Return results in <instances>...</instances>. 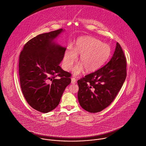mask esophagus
<instances>
[{
    "label": "esophagus",
    "mask_w": 146,
    "mask_h": 146,
    "mask_svg": "<svg viewBox=\"0 0 146 146\" xmlns=\"http://www.w3.org/2000/svg\"><path fill=\"white\" fill-rule=\"evenodd\" d=\"M71 82H72V83L73 84H75L77 82L76 79L75 78H74V77L72 78H71Z\"/></svg>",
    "instance_id": "esophagus-1"
}]
</instances>
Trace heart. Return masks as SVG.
<instances>
[{
	"mask_svg": "<svg viewBox=\"0 0 146 146\" xmlns=\"http://www.w3.org/2000/svg\"><path fill=\"white\" fill-rule=\"evenodd\" d=\"M110 48L101 41L91 37L79 38L73 48L65 53L63 65L66 70H69L76 60V57L80 56L79 65L73 69L74 74H78L85 69L86 72H93L98 70L108 59L110 54Z\"/></svg>",
	"mask_w": 146,
	"mask_h": 146,
	"instance_id": "obj_1",
	"label": "heart"
}]
</instances>
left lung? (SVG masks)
Here are the masks:
<instances>
[{
  "label": "left lung",
  "instance_id": "8db88e82",
  "mask_svg": "<svg viewBox=\"0 0 146 146\" xmlns=\"http://www.w3.org/2000/svg\"><path fill=\"white\" fill-rule=\"evenodd\" d=\"M127 76L126 58L118 42L110 61L97 71L78 80V99L86 111L103 110L114 101Z\"/></svg>",
  "mask_w": 146,
  "mask_h": 146
}]
</instances>
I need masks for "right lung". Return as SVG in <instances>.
Wrapping results in <instances>:
<instances>
[{"label": "right lung", "instance_id": "obj_1", "mask_svg": "<svg viewBox=\"0 0 146 146\" xmlns=\"http://www.w3.org/2000/svg\"><path fill=\"white\" fill-rule=\"evenodd\" d=\"M62 31L59 29L32 38L19 56V78L24 97L33 109L44 113L58 105L71 82V73L59 66L66 48L53 42Z\"/></svg>", "mask_w": 146, "mask_h": 146}]
</instances>
